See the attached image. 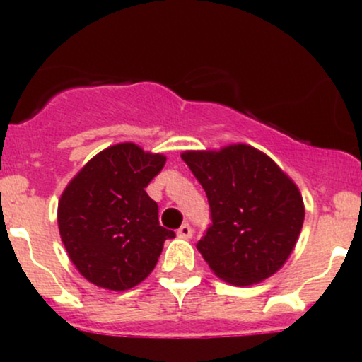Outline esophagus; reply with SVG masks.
<instances>
[{"label":"esophagus","mask_w":362,"mask_h":362,"mask_svg":"<svg viewBox=\"0 0 362 362\" xmlns=\"http://www.w3.org/2000/svg\"><path fill=\"white\" fill-rule=\"evenodd\" d=\"M192 233H194V230H192V226H190L189 223L182 224V226L178 228V231H177V235L180 236V238H190V236H192Z\"/></svg>","instance_id":"1"}]
</instances>
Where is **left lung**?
<instances>
[{
	"label": "left lung",
	"instance_id": "1",
	"mask_svg": "<svg viewBox=\"0 0 362 362\" xmlns=\"http://www.w3.org/2000/svg\"><path fill=\"white\" fill-rule=\"evenodd\" d=\"M182 160L209 202L211 224L197 250L216 276L248 286L279 271L305 221L294 182L267 155L247 144L185 151Z\"/></svg>",
	"mask_w": 362,
	"mask_h": 362
}]
</instances>
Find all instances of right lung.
Masks as SVG:
<instances>
[{
	"instance_id": "add662e5",
	"label": "right lung",
	"mask_w": 362,
	"mask_h": 362,
	"mask_svg": "<svg viewBox=\"0 0 362 362\" xmlns=\"http://www.w3.org/2000/svg\"><path fill=\"white\" fill-rule=\"evenodd\" d=\"M167 158L120 143L93 156L69 182L57 207L61 240L85 279L126 291L155 269L172 230L160 226L146 187Z\"/></svg>"
}]
</instances>
